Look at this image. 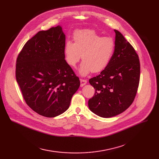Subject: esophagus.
Wrapping results in <instances>:
<instances>
[{"instance_id": "34e87169", "label": "esophagus", "mask_w": 159, "mask_h": 159, "mask_svg": "<svg viewBox=\"0 0 159 159\" xmlns=\"http://www.w3.org/2000/svg\"><path fill=\"white\" fill-rule=\"evenodd\" d=\"M80 86H81V87L84 86L85 84H86V83H87V80H85V79H80Z\"/></svg>"}]
</instances>
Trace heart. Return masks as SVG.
<instances>
[{
    "mask_svg": "<svg viewBox=\"0 0 159 159\" xmlns=\"http://www.w3.org/2000/svg\"><path fill=\"white\" fill-rule=\"evenodd\" d=\"M73 41L68 40L64 47L66 63L75 68L81 55L83 62L79 71L82 76L90 72L103 71L110 64L115 52V43L111 37H102L92 30H77L73 34Z\"/></svg>",
    "mask_w": 159,
    "mask_h": 159,
    "instance_id": "obj_1",
    "label": "heart"
}]
</instances>
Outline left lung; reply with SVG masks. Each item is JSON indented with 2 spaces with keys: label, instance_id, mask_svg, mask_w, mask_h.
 Returning <instances> with one entry per match:
<instances>
[{
  "label": "left lung",
  "instance_id": "obj_1",
  "mask_svg": "<svg viewBox=\"0 0 159 159\" xmlns=\"http://www.w3.org/2000/svg\"><path fill=\"white\" fill-rule=\"evenodd\" d=\"M115 48L107 68L89 80L95 91L88 101L90 110L98 116L110 118L131 105L140 81V65L135 50L121 33L115 30Z\"/></svg>",
  "mask_w": 159,
  "mask_h": 159
}]
</instances>
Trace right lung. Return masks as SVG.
<instances>
[{
    "label": "right lung",
    "instance_id": "add662e5",
    "mask_svg": "<svg viewBox=\"0 0 159 159\" xmlns=\"http://www.w3.org/2000/svg\"><path fill=\"white\" fill-rule=\"evenodd\" d=\"M60 26L40 31L24 44L16 61L15 77L22 97L35 112L55 117L70 107L79 78L64 57Z\"/></svg>",
    "mask_w": 159,
    "mask_h": 159
}]
</instances>
